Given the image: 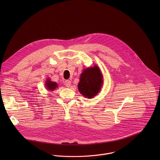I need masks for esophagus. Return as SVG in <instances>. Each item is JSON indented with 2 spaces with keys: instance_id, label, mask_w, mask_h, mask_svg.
<instances>
[{
  "instance_id": "esophagus-1",
  "label": "esophagus",
  "mask_w": 160,
  "mask_h": 160,
  "mask_svg": "<svg viewBox=\"0 0 160 160\" xmlns=\"http://www.w3.org/2000/svg\"><path fill=\"white\" fill-rule=\"evenodd\" d=\"M65 85L67 88H69V87L71 86V81H70L69 80H66V81H65Z\"/></svg>"
}]
</instances>
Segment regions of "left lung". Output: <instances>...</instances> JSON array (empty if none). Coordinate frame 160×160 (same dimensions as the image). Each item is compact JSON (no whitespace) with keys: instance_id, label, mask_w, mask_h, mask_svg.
I'll return each mask as SVG.
<instances>
[{"instance_id":"left-lung-1","label":"left lung","mask_w":160,"mask_h":160,"mask_svg":"<svg viewBox=\"0 0 160 160\" xmlns=\"http://www.w3.org/2000/svg\"><path fill=\"white\" fill-rule=\"evenodd\" d=\"M102 75L98 67L95 65L84 69L81 74L78 88L80 93L91 98L100 91L103 84Z\"/></svg>"}]
</instances>
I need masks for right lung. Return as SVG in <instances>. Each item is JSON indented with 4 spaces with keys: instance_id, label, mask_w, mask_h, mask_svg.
I'll use <instances>...</instances> for the list:
<instances>
[{
    "instance_id": "1",
    "label": "right lung",
    "mask_w": 160,
    "mask_h": 160,
    "mask_svg": "<svg viewBox=\"0 0 160 160\" xmlns=\"http://www.w3.org/2000/svg\"><path fill=\"white\" fill-rule=\"evenodd\" d=\"M46 86L47 89L50 91H53L55 89H56V88L58 87V85L55 82L50 81V79H47L46 82Z\"/></svg>"
}]
</instances>
